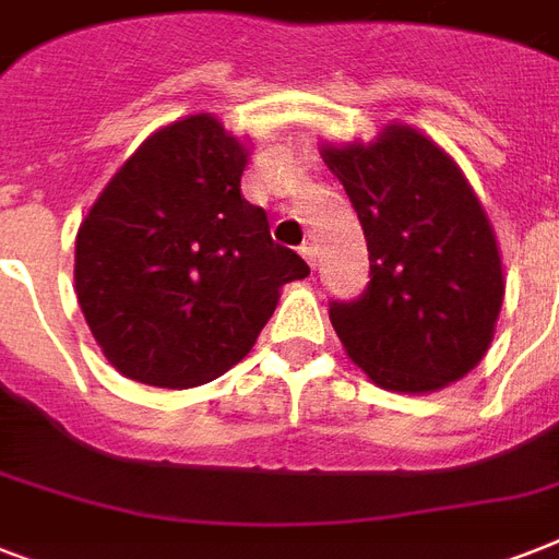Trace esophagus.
<instances>
[{
  "instance_id": "obj_1",
  "label": "esophagus",
  "mask_w": 559,
  "mask_h": 559,
  "mask_svg": "<svg viewBox=\"0 0 559 559\" xmlns=\"http://www.w3.org/2000/svg\"><path fill=\"white\" fill-rule=\"evenodd\" d=\"M301 258H305V261L310 263V266H313V270H316V246L313 243L301 246Z\"/></svg>"
}]
</instances>
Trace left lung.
Listing matches in <instances>:
<instances>
[{
    "mask_svg": "<svg viewBox=\"0 0 559 559\" xmlns=\"http://www.w3.org/2000/svg\"><path fill=\"white\" fill-rule=\"evenodd\" d=\"M322 159L354 202L371 261L366 293L331 305L345 354L400 394L467 377L493 342L504 266L459 162L400 121L371 142H324Z\"/></svg>",
    "mask_w": 559,
    "mask_h": 559,
    "instance_id": "8db88e82",
    "label": "left lung"
}]
</instances>
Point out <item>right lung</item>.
<instances>
[{"mask_svg":"<svg viewBox=\"0 0 559 559\" xmlns=\"http://www.w3.org/2000/svg\"><path fill=\"white\" fill-rule=\"evenodd\" d=\"M249 144L211 112L170 121L86 211L74 293L100 354L127 380H217L252 350L281 287L310 275L240 193Z\"/></svg>","mask_w":559,"mask_h":559,"instance_id":"1","label":"right lung"}]
</instances>
